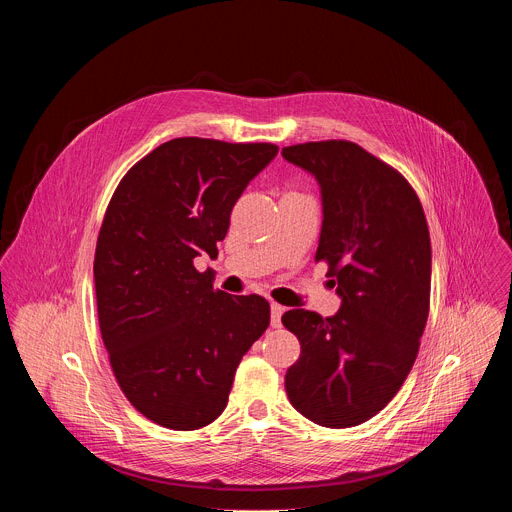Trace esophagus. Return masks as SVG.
<instances>
[{
	"mask_svg": "<svg viewBox=\"0 0 512 512\" xmlns=\"http://www.w3.org/2000/svg\"><path fill=\"white\" fill-rule=\"evenodd\" d=\"M285 308L279 304H271V326L279 328L281 326V316H283Z\"/></svg>",
	"mask_w": 512,
	"mask_h": 512,
	"instance_id": "34e87169",
	"label": "esophagus"
}]
</instances>
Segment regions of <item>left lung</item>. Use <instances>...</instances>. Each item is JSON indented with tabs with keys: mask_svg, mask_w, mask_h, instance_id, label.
I'll return each instance as SVG.
<instances>
[{
	"mask_svg": "<svg viewBox=\"0 0 512 512\" xmlns=\"http://www.w3.org/2000/svg\"><path fill=\"white\" fill-rule=\"evenodd\" d=\"M281 156L320 184L316 261L342 298L330 318L300 308L281 316L302 344L285 391L310 421L354 427L397 395L419 352L431 289L423 206L403 174L352 141L298 143Z\"/></svg>",
	"mask_w": 512,
	"mask_h": 512,
	"instance_id": "obj_1",
	"label": "left lung"
}]
</instances>
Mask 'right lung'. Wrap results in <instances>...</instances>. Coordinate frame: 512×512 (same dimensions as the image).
<instances>
[{"mask_svg": "<svg viewBox=\"0 0 512 512\" xmlns=\"http://www.w3.org/2000/svg\"><path fill=\"white\" fill-rule=\"evenodd\" d=\"M277 150L170 139L121 178L105 210L93 265L103 344L127 401L162 427L192 431L221 415L269 326L265 298L214 289L194 259L218 255L235 202Z\"/></svg>", "mask_w": 512, "mask_h": 512, "instance_id": "1", "label": "right lung"}]
</instances>
